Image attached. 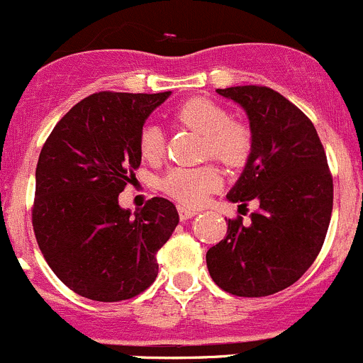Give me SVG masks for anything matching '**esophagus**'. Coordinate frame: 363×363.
<instances>
[{
	"mask_svg": "<svg viewBox=\"0 0 363 363\" xmlns=\"http://www.w3.org/2000/svg\"><path fill=\"white\" fill-rule=\"evenodd\" d=\"M178 213H180V218H182V220H189V218H192L194 215L197 213V211H196V210H192V208L178 206Z\"/></svg>",
	"mask_w": 363,
	"mask_h": 363,
	"instance_id": "obj_1",
	"label": "esophagus"
}]
</instances>
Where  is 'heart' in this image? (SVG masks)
Masks as SVG:
<instances>
[{
    "label": "heart",
    "mask_w": 363,
    "mask_h": 363,
    "mask_svg": "<svg viewBox=\"0 0 363 363\" xmlns=\"http://www.w3.org/2000/svg\"><path fill=\"white\" fill-rule=\"evenodd\" d=\"M174 120L203 134L204 157H213L228 167H242L252 152V132L242 121L231 120L228 109L203 96L185 100L174 109ZM139 152L155 162L164 153V135L157 125H146L139 135ZM222 185V174L213 164L199 167H173L160 180L164 194L185 206H199Z\"/></svg>",
    "instance_id": "obj_1"
}]
</instances>
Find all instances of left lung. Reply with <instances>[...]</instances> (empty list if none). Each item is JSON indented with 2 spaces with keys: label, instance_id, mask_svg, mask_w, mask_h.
Masks as SVG:
<instances>
[{
  "label": "left lung",
  "instance_id": "left-lung-1",
  "mask_svg": "<svg viewBox=\"0 0 363 363\" xmlns=\"http://www.w3.org/2000/svg\"><path fill=\"white\" fill-rule=\"evenodd\" d=\"M217 93L245 109L252 132V152L228 199L259 208L249 224L228 218L206 267L220 289L259 298L295 284L318 257L332 217V173L312 121L281 93L256 84Z\"/></svg>",
  "mask_w": 363,
  "mask_h": 363
}]
</instances>
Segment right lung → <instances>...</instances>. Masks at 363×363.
<instances>
[{"mask_svg": "<svg viewBox=\"0 0 363 363\" xmlns=\"http://www.w3.org/2000/svg\"><path fill=\"white\" fill-rule=\"evenodd\" d=\"M169 95L93 93L42 146L31 208L35 238L56 277L84 298H134L159 274L157 252L178 225L177 206L152 197L132 215L118 196L141 166L146 118Z\"/></svg>", "mask_w": 363, "mask_h": 363, "instance_id": "add662e5", "label": "right lung"}]
</instances>
